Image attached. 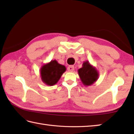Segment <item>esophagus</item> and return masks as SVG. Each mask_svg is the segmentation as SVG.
<instances>
[{"mask_svg":"<svg viewBox=\"0 0 134 134\" xmlns=\"http://www.w3.org/2000/svg\"><path fill=\"white\" fill-rule=\"evenodd\" d=\"M67 70L69 72H72L74 70V67L73 65H70V66L67 67Z\"/></svg>","mask_w":134,"mask_h":134,"instance_id":"34e87169","label":"esophagus"}]
</instances>
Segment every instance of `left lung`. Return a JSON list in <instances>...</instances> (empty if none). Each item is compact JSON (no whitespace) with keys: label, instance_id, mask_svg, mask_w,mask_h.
Masks as SVG:
<instances>
[{"label":"left lung","instance_id":"8db88e82","mask_svg":"<svg viewBox=\"0 0 134 134\" xmlns=\"http://www.w3.org/2000/svg\"><path fill=\"white\" fill-rule=\"evenodd\" d=\"M78 72L82 83L85 86H91L98 79L97 70L88 61L83 63L82 67L78 70Z\"/></svg>","mask_w":134,"mask_h":134}]
</instances>
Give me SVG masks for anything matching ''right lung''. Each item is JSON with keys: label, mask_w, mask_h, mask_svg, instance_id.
<instances>
[{"label": "right lung", "mask_w": 134, "mask_h": 134, "mask_svg": "<svg viewBox=\"0 0 134 134\" xmlns=\"http://www.w3.org/2000/svg\"><path fill=\"white\" fill-rule=\"evenodd\" d=\"M65 71L63 65L58 63L56 60L44 64L40 69V76L42 82L48 86H53L58 83Z\"/></svg>", "instance_id": "obj_1"}]
</instances>
